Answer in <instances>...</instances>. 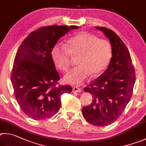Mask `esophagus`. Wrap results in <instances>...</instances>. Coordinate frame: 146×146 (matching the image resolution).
Segmentation results:
<instances>
[{
	"mask_svg": "<svg viewBox=\"0 0 146 146\" xmlns=\"http://www.w3.org/2000/svg\"><path fill=\"white\" fill-rule=\"evenodd\" d=\"M81 91V89L80 88L78 87V86H74L72 88L73 92H80Z\"/></svg>",
	"mask_w": 146,
	"mask_h": 146,
	"instance_id": "obj_1",
	"label": "esophagus"
}]
</instances>
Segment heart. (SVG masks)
I'll return each instance as SVG.
<instances>
[{
  "label": "heart",
  "instance_id": "b5f03b06",
  "mask_svg": "<svg viewBox=\"0 0 146 146\" xmlns=\"http://www.w3.org/2000/svg\"><path fill=\"white\" fill-rule=\"evenodd\" d=\"M70 54L79 55L78 65L64 77L66 83L80 85L91 74L98 75L106 70L110 62L112 48L108 41L81 32L67 41V48L56 44L51 50V58L59 70L65 72L70 65Z\"/></svg>",
  "mask_w": 146,
  "mask_h": 146
}]
</instances>
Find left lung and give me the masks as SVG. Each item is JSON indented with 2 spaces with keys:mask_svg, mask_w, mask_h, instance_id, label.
<instances>
[{
  "mask_svg": "<svg viewBox=\"0 0 146 146\" xmlns=\"http://www.w3.org/2000/svg\"><path fill=\"white\" fill-rule=\"evenodd\" d=\"M96 28L109 39L112 57L108 68L84 88L94 99L90 105L83 107L82 112L89 123L105 126L122 115L131 98L136 79L129 52L122 40L111 29Z\"/></svg>",
  "mask_w": 146,
  "mask_h": 146,
  "instance_id": "left-lung-1",
  "label": "left lung"
}]
</instances>
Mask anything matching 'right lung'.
Wrapping results in <instances>:
<instances>
[{"label":"right lung","instance_id":"1","mask_svg":"<svg viewBox=\"0 0 146 146\" xmlns=\"http://www.w3.org/2000/svg\"><path fill=\"white\" fill-rule=\"evenodd\" d=\"M76 25H51L33 31L25 38L15 56L11 76L14 94L28 117L42 121L55 115L61 96L70 93V85H58L60 80L51 50L61 37Z\"/></svg>","mask_w":146,"mask_h":146}]
</instances>
